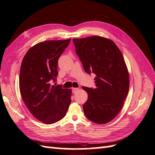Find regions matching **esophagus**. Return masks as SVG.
I'll use <instances>...</instances> for the list:
<instances>
[{"instance_id": "34e87169", "label": "esophagus", "mask_w": 155, "mask_h": 155, "mask_svg": "<svg viewBox=\"0 0 155 155\" xmlns=\"http://www.w3.org/2000/svg\"><path fill=\"white\" fill-rule=\"evenodd\" d=\"M78 91H79V88H77V87L73 88V89H72V93H77Z\"/></svg>"}]
</instances>
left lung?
<instances>
[{"mask_svg":"<svg viewBox=\"0 0 155 155\" xmlns=\"http://www.w3.org/2000/svg\"><path fill=\"white\" fill-rule=\"evenodd\" d=\"M72 41L86 72L97 76L95 88L82 87L88 95L84 113L94 123H108L120 112L129 92V75L122 54L112 40L101 36Z\"/></svg>","mask_w":155,"mask_h":155,"instance_id":"1","label":"left lung"}]
</instances>
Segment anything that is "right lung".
Returning a JSON list of instances; mask_svg holds the SVG:
<instances>
[{"label":"right lung","mask_w":155,"mask_h":155,"mask_svg":"<svg viewBox=\"0 0 155 155\" xmlns=\"http://www.w3.org/2000/svg\"><path fill=\"white\" fill-rule=\"evenodd\" d=\"M49 40L29 49L22 61L19 90L25 105L32 115L45 124L64 117L71 102V89L51 84L58 75V60L71 41Z\"/></svg>","instance_id":"add662e5"}]
</instances>
